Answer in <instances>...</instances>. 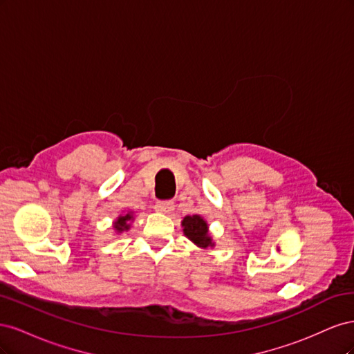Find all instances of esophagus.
I'll list each match as a JSON object with an SVG mask.
<instances>
[{
    "label": "esophagus",
    "instance_id": "1",
    "mask_svg": "<svg viewBox=\"0 0 354 354\" xmlns=\"http://www.w3.org/2000/svg\"><path fill=\"white\" fill-rule=\"evenodd\" d=\"M174 202H171V201H165V202H158L156 205H155V209L158 211V212H162V214H171L174 211Z\"/></svg>",
    "mask_w": 354,
    "mask_h": 354
}]
</instances>
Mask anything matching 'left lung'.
I'll use <instances>...</instances> for the list:
<instances>
[{
  "mask_svg": "<svg viewBox=\"0 0 354 354\" xmlns=\"http://www.w3.org/2000/svg\"><path fill=\"white\" fill-rule=\"evenodd\" d=\"M181 226H183L185 236L196 245L201 250H208L216 246V242L212 239V234L209 233V224L199 214L194 216H186L181 220Z\"/></svg>",
  "mask_w": 354,
  "mask_h": 354,
  "instance_id": "1",
  "label": "left lung"
}]
</instances>
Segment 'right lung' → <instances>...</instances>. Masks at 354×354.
Here are the masks:
<instances>
[{"label":"right lung","instance_id":"1","mask_svg":"<svg viewBox=\"0 0 354 354\" xmlns=\"http://www.w3.org/2000/svg\"><path fill=\"white\" fill-rule=\"evenodd\" d=\"M134 221V212L133 211H125L116 217V220L112 223L113 232L116 234H121L124 232H128L131 227V223Z\"/></svg>","mask_w":354,"mask_h":354}]
</instances>
